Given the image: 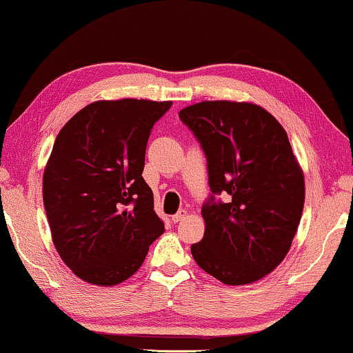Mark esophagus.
<instances>
[{
  "label": "esophagus",
  "instance_id": "1",
  "mask_svg": "<svg viewBox=\"0 0 353 353\" xmlns=\"http://www.w3.org/2000/svg\"><path fill=\"white\" fill-rule=\"evenodd\" d=\"M188 216V212L186 210H180L178 214H175L172 216V221L173 223H180V221H183Z\"/></svg>",
  "mask_w": 353,
  "mask_h": 353
}]
</instances>
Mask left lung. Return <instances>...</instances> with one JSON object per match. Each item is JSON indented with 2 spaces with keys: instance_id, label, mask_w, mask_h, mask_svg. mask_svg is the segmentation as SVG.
I'll list each match as a JSON object with an SVG mask.
<instances>
[{
  "instance_id": "1",
  "label": "left lung",
  "mask_w": 353,
  "mask_h": 353,
  "mask_svg": "<svg viewBox=\"0 0 353 353\" xmlns=\"http://www.w3.org/2000/svg\"><path fill=\"white\" fill-rule=\"evenodd\" d=\"M207 157L214 194L202 207L196 263L228 286L262 279L286 257L305 202V181L286 130L254 103L202 101L180 112Z\"/></svg>"
}]
</instances>
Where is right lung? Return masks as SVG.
Listing matches in <instances>:
<instances>
[{"mask_svg": "<svg viewBox=\"0 0 353 353\" xmlns=\"http://www.w3.org/2000/svg\"><path fill=\"white\" fill-rule=\"evenodd\" d=\"M172 101H94L57 134L43 173V202L62 262L94 286L141 267L163 223L143 178L151 128Z\"/></svg>", "mask_w": 353, "mask_h": 353, "instance_id": "obj_1", "label": "right lung"}]
</instances>
